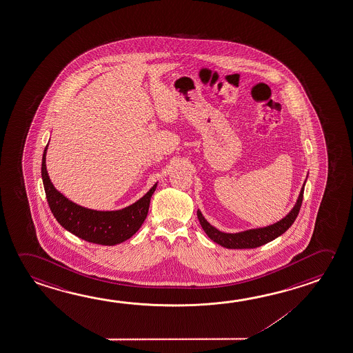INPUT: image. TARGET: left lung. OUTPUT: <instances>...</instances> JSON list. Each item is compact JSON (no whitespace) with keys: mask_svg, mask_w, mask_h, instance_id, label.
Here are the masks:
<instances>
[{"mask_svg":"<svg viewBox=\"0 0 353 353\" xmlns=\"http://www.w3.org/2000/svg\"><path fill=\"white\" fill-rule=\"evenodd\" d=\"M306 179H307V176H306ZM305 182L306 179L304 181V185L301 187V193L295 202L294 207L284 218L278 220L277 223L271 224V225L232 234V232H220L216 228H214L203 216L201 210H196V216L199 219L203 230L208 235L209 239L213 240L214 243H219L220 246L226 248V249H254V248L262 246V245L277 239L278 236H281L294 223V220L296 219L299 210H301Z\"/></svg>","mask_w":353,"mask_h":353,"instance_id":"1","label":"left lung"}]
</instances>
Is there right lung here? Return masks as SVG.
<instances>
[{
	"mask_svg": "<svg viewBox=\"0 0 353 353\" xmlns=\"http://www.w3.org/2000/svg\"><path fill=\"white\" fill-rule=\"evenodd\" d=\"M48 145L41 159V179L47 194V201L52 215L68 232L88 243L113 246L133 236L144 223L149 212L150 199L157 183L139 201L118 210H93L85 208L54 187L47 171Z\"/></svg>",
	"mask_w": 353,
	"mask_h": 353,
	"instance_id": "add662e5",
	"label": "right lung"
}]
</instances>
